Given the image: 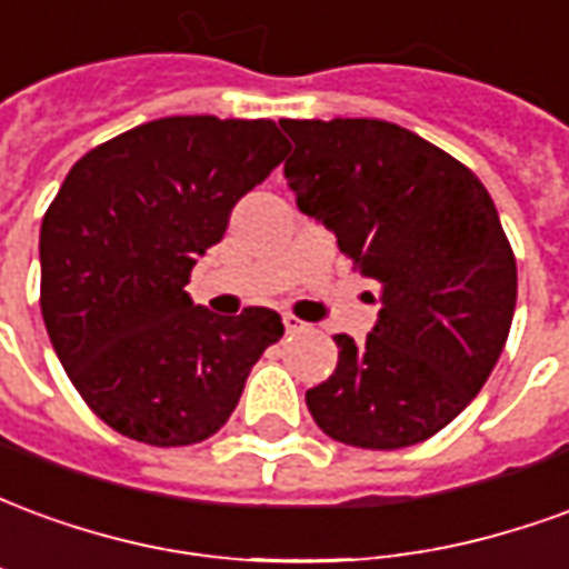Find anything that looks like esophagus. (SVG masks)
<instances>
[{
    "label": "esophagus",
    "mask_w": 569,
    "mask_h": 569,
    "mask_svg": "<svg viewBox=\"0 0 569 569\" xmlns=\"http://www.w3.org/2000/svg\"><path fill=\"white\" fill-rule=\"evenodd\" d=\"M283 326H286V332H289V335L305 332V329H308V322H301V320H298V317H292V313H286Z\"/></svg>",
    "instance_id": "esophagus-1"
}]
</instances>
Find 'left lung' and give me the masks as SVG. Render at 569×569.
Segmentation results:
<instances>
[{
    "mask_svg": "<svg viewBox=\"0 0 569 569\" xmlns=\"http://www.w3.org/2000/svg\"><path fill=\"white\" fill-rule=\"evenodd\" d=\"M298 210L338 237L381 313L357 345L335 335L332 378L308 390L317 427L396 451L436 436L497 366L518 271L488 188L418 133L378 118H283Z\"/></svg>",
    "mask_w": 569,
    "mask_h": 569,
    "instance_id": "obj_1",
    "label": "left lung"
}]
</instances>
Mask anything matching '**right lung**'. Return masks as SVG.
<instances>
[{
	"instance_id": "obj_1",
	"label": "right lung",
	"mask_w": 569,
	"mask_h": 569,
	"mask_svg": "<svg viewBox=\"0 0 569 569\" xmlns=\"http://www.w3.org/2000/svg\"><path fill=\"white\" fill-rule=\"evenodd\" d=\"M286 151L268 118L173 116L97 146L63 179L39 234L44 329L81 399L121 436L210 439L283 338L277 310L219 317L186 283Z\"/></svg>"
}]
</instances>
